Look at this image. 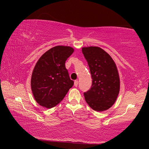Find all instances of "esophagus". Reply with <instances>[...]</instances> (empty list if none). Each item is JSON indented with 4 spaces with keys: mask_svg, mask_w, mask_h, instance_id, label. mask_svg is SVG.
Segmentation results:
<instances>
[{
    "mask_svg": "<svg viewBox=\"0 0 149 149\" xmlns=\"http://www.w3.org/2000/svg\"><path fill=\"white\" fill-rule=\"evenodd\" d=\"M78 84H79V81H74V86L77 87V86H78Z\"/></svg>",
    "mask_w": 149,
    "mask_h": 149,
    "instance_id": "1",
    "label": "esophagus"
}]
</instances>
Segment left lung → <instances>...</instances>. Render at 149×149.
Wrapping results in <instances>:
<instances>
[{
  "label": "left lung",
  "instance_id": "8db88e82",
  "mask_svg": "<svg viewBox=\"0 0 149 149\" xmlns=\"http://www.w3.org/2000/svg\"><path fill=\"white\" fill-rule=\"evenodd\" d=\"M88 64L92 85L84 93L86 102L96 111L110 109L119 93L120 79L116 64L109 54L98 47L82 48Z\"/></svg>",
  "mask_w": 149,
  "mask_h": 149
}]
</instances>
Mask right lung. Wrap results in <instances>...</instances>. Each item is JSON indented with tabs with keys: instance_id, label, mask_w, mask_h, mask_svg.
Wrapping results in <instances>:
<instances>
[{
	"instance_id": "1",
	"label": "right lung",
	"mask_w": 149,
	"mask_h": 149,
	"mask_svg": "<svg viewBox=\"0 0 149 149\" xmlns=\"http://www.w3.org/2000/svg\"><path fill=\"white\" fill-rule=\"evenodd\" d=\"M74 52L68 46H56L46 52L34 66L31 78L34 97L42 107L51 109L64 99L74 81L65 66Z\"/></svg>"
}]
</instances>
